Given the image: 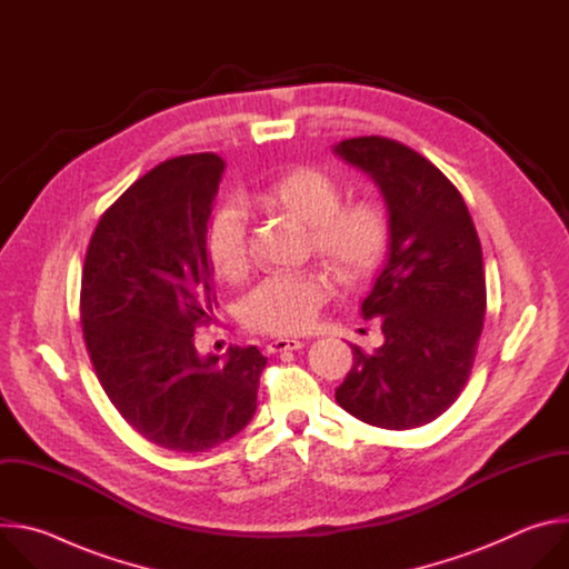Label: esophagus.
Here are the masks:
<instances>
[{
    "instance_id": "34e87169",
    "label": "esophagus",
    "mask_w": 569,
    "mask_h": 569,
    "mask_svg": "<svg viewBox=\"0 0 569 569\" xmlns=\"http://www.w3.org/2000/svg\"><path fill=\"white\" fill-rule=\"evenodd\" d=\"M301 347H303V342L299 338H277L268 345V351L270 353H281V351H297Z\"/></svg>"
}]
</instances>
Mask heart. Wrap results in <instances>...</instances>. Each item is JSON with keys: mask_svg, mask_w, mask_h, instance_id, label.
Returning a JSON list of instances; mask_svg holds the SVG:
<instances>
[{"mask_svg": "<svg viewBox=\"0 0 569 569\" xmlns=\"http://www.w3.org/2000/svg\"><path fill=\"white\" fill-rule=\"evenodd\" d=\"M259 198L310 227L317 254L342 277L356 279L380 259L389 222L369 198L342 202V187L327 171L299 167L270 182ZM204 252L218 277H238L248 266L246 213L233 200L218 204L204 224ZM329 292L319 272H277L261 279L238 301V319L257 333L290 336L308 329Z\"/></svg>", "mask_w": 569, "mask_h": 569, "instance_id": "1", "label": "heart"}]
</instances>
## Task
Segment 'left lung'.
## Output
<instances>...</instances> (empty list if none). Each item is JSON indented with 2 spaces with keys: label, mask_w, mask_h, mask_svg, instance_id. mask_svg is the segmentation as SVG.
<instances>
[{
  "label": "left lung",
  "mask_w": 569,
  "mask_h": 569,
  "mask_svg": "<svg viewBox=\"0 0 569 569\" xmlns=\"http://www.w3.org/2000/svg\"><path fill=\"white\" fill-rule=\"evenodd\" d=\"M380 187L389 209V257L362 301L380 317L385 342L353 347L336 389L351 417L412 430L441 417L468 382L486 315L481 246L457 187L423 154L396 139L353 137L336 146Z\"/></svg>",
  "instance_id": "1"
}]
</instances>
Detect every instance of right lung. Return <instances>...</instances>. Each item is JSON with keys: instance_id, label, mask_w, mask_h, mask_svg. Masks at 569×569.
<instances>
[{"instance_id": "add662e5", "label": "right lung", "mask_w": 569, "mask_h": 569, "mask_svg": "<svg viewBox=\"0 0 569 569\" xmlns=\"http://www.w3.org/2000/svg\"><path fill=\"white\" fill-rule=\"evenodd\" d=\"M224 161H161L101 216L80 279V323L97 378L150 443L204 452L246 428L268 358L257 347L200 356L193 331L213 317L204 224Z\"/></svg>"}]
</instances>
